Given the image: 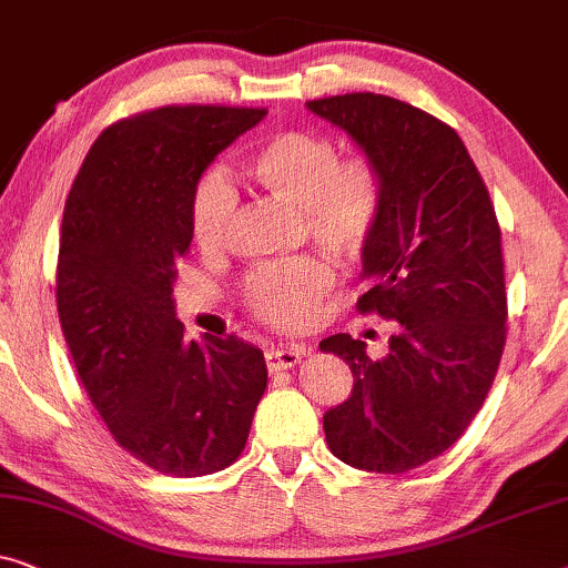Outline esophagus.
I'll list each match as a JSON object with an SVG mask.
<instances>
[{
    "instance_id": "esophagus-1",
    "label": "esophagus",
    "mask_w": 568,
    "mask_h": 568,
    "mask_svg": "<svg viewBox=\"0 0 568 568\" xmlns=\"http://www.w3.org/2000/svg\"><path fill=\"white\" fill-rule=\"evenodd\" d=\"M303 349L298 347H277V349H270L265 355V363H267V371L275 373V371H287V367H293L295 363L301 361Z\"/></svg>"
}]
</instances>
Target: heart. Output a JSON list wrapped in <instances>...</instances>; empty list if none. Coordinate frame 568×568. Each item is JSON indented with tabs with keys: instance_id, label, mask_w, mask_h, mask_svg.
I'll list each match as a JSON object with an SVG mask.
<instances>
[{
	"instance_id": "b5f03b06",
	"label": "heart",
	"mask_w": 568,
	"mask_h": 568,
	"mask_svg": "<svg viewBox=\"0 0 568 568\" xmlns=\"http://www.w3.org/2000/svg\"><path fill=\"white\" fill-rule=\"evenodd\" d=\"M242 178L273 201L295 207L301 234L342 262L361 260L381 226L386 182L365 154L339 156L332 135L281 131L257 143L239 164ZM234 223V193L215 172L203 174L190 195V231L201 252L226 246ZM334 267L322 254L252 267L239 285L252 316L293 329L332 291Z\"/></svg>"
}]
</instances>
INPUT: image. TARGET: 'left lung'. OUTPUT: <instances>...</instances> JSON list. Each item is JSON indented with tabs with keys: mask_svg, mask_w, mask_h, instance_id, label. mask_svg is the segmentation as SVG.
Listing matches in <instances>:
<instances>
[{
	"mask_svg": "<svg viewBox=\"0 0 568 568\" xmlns=\"http://www.w3.org/2000/svg\"><path fill=\"white\" fill-rule=\"evenodd\" d=\"M381 166L386 207L363 254L361 314L398 322L388 355L332 334L322 353L353 371V396L324 414L347 466L404 474L437 458L481 409L507 342L501 231L468 149L409 102L349 92L306 102Z\"/></svg>",
	"mask_w": 568,
	"mask_h": 568,
	"instance_id": "8db88e82",
	"label": "left lung"
}]
</instances>
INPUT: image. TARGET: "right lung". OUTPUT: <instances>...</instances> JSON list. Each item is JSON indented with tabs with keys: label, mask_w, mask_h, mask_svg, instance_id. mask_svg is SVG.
<instances>
[{
	"label": "right lung",
	"mask_w": 568,
	"mask_h": 568,
	"mask_svg": "<svg viewBox=\"0 0 568 568\" xmlns=\"http://www.w3.org/2000/svg\"><path fill=\"white\" fill-rule=\"evenodd\" d=\"M265 108L164 105L92 143L63 205L55 306L94 412L135 460L166 476L231 466L267 388L250 342L185 339L172 283L190 250V195Z\"/></svg>",
	"instance_id": "obj_1"
}]
</instances>
